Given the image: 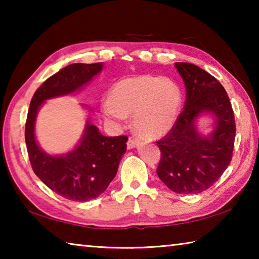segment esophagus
Wrapping results in <instances>:
<instances>
[{
  "label": "esophagus",
  "mask_w": 259,
  "mask_h": 259,
  "mask_svg": "<svg viewBox=\"0 0 259 259\" xmlns=\"http://www.w3.org/2000/svg\"><path fill=\"white\" fill-rule=\"evenodd\" d=\"M126 146H128L129 150H133V148L138 146V140L133 139V138H129L128 143H126Z\"/></svg>",
  "instance_id": "obj_1"
}]
</instances>
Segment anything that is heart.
<instances>
[{
	"mask_svg": "<svg viewBox=\"0 0 259 259\" xmlns=\"http://www.w3.org/2000/svg\"><path fill=\"white\" fill-rule=\"evenodd\" d=\"M182 106L183 94L176 83L160 76L139 75L117 82L111 98L102 103V111L119 123L134 116L136 134L156 139L174 128Z\"/></svg>",
	"mask_w": 259,
	"mask_h": 259,
	"instance_id": "b5f03b06",
	"label": "heart"
}]
</instances>
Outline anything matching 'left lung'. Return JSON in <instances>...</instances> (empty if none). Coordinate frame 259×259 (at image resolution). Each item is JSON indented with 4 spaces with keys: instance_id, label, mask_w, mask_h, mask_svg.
<instances>
[{
    "instance_id": "obj_1",
    "label": "left lung",
    "mask_w": 259,
    "mask_h": 259,
    "mask_svg": "<svg viewBox=\"0 0 259 259\" xmlns=\"http://www.w3.org/2000/svg\"><path fill=\"white\" fill-rule=\"evenodd\" d=\"M186 88V103L176 124L156 142L161 151L157 176L179 194L208 190L232 160L235 121L229 96L209 73L190 63H175ZM202 116L213 120L205 134L198 129Z\"/></svg>"
}]
</instances>
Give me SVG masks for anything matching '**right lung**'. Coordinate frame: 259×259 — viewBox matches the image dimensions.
<instances>
[{
  "mask_svg": "<svg viewBox=\"0 0 259 259\" xmlns=\"http://www.w3.org/2000/svg\"><path fill=\"white\" fill-rule=\"evenodd\" d=\"M103 68V63L68 65L48 78L30 100L25 128L30 164L35 175L50 190L72 201L85 202L105 192L117 172L128 137H106L89 117L80 140L71 151L51 154L43 150L36 139L37 113L47 100L80 93ZM82 107L93 112L87 105Z\"/></svg>",
  "mask_w": 259,
  "mask_h": 259,
  "instance_id": "right-lung-1",
  "label": "right lung"
}]
</instances>
